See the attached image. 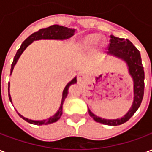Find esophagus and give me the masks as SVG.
I'll return each mask as SVG.
<instances>
[{
  "instance_id": "esophagus-1",
  "label": "esophagus",
  "mask_w": 152,
  "mask_h": 152,
  "mask_svg": "<svg viewBox=\"0 0 152 152\" xmlns=\"http://www.w3.org/2000/svg\"><path fill=\"white\" fill-rule=\"evenodd\" d=\"M84 78H85V76L83 74H78V76H77V81L78 82H81L84 80Z\"/></svg>"
}]
</instances>
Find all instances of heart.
I'll return each mask as SVG.
<instances>
[{"instance_id":"b5f03b06","label":"heart","mask_w":152,"mask_h":152,"mask_svg":"<svg viewBox=\"0 0 152 152\" xmlns=\"http://www.w3.org/2000/svg\"><path fill=\"white\" fill-rule=\"evenodd\" d=\"M99 37L97 34H89L84 37L80 41V47L84 50H89L99 40Z\"/></svg>"}]
</instances>
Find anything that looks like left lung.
<instances>
[{
    "instance_id": "1",
    "label": "left lung",
    "mask_w": 152,
    "mask_h": 152,
    "mask_svg": "<svg viewBox=\"0 0 152 152\" xmlns=\"http://www.w3.org/2000/svg\"><path fill=\"white\" fill-rule=\"evenodd\" d=\"M108 55L120 58L126 63L128 72L134 82V99L129 110L123 117L117 119H104L94 114L88 107L89 115L101 124L116 126L125 123L130 119L140 107L144 94V70L140 52L131 41L111 35L108 46Z\"/></svg>"
}]
</instances>
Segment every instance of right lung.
<instances>
[{
    "instance_id": "obj_1",
    "label": "right lung",
    "mask_w": 152,
    "mask_h": 152,
    "mask_svg": "<svg viewBox=\"0 0 152 152\" xmlns=\"http://www.w3.org/2000/svg\"><path fill=\"white\" fill-rule=\"evenodd\" d=\"M76 29L74 28H68L66 27H63V26H59V25H52L50 27L48 28H42L40 29L39 31L37 32L32 33L31 36H29L26 40L22 43L21 46L18 49L17 53L15 54V58H14V61L13 63L11 64V69H10V75L13 72V70L15 68V66L16 65V63L18 62V60L19 59V58L21 56V54L23 53L28 46H29L33 41L35 40H65L69 39L72 37L74 33H75ZM77 82V80L76 77L75 76L70 82L66 84V86H65V88L63 89V94H62V101H61V104L58 110L57 111L55 114L50 116L48 119H45V120H40V121H34V120H31V119H28V118L24 117L23 115H22L21 114H19L18 112V115L22 117L23 120L32 124H37V125H44V124H52L56 122L60 119V117L62 116L63 115V102L65 101V99L67 97L68 94V89H69L70 86L72 85H74ZM10 83L9 82L8 84V93H9V99L10 101L12 103V99L11 96H10Z\"/></svg>"
}]
</instances>
